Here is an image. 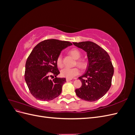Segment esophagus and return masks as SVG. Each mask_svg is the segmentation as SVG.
Returning <instances> with one entry per match:
<instances>
[{"label": "esophagus", "mask_w": 135, "mask_h": 135, "mask_svg": "<svg viewBox=\"0 0 135 135\" xmlns=\"http://www.w3.org/2000/svg\"><path fill=\"white\" fill-rule=\"evenodd\" d=\"M72 79H69V78H66V81H70V80H71Z\"/></svg>", "instance_id": "34e87169"}]
</instances>
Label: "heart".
<instances>
[{
  "label": "heart",
  "instance_id": "b5f03b06",
  "mask_svg": "<svg viewBox=\"0 0 135 135\" xmlns=\"http://www.w3.org/2000/svg\"><path fill=\"white\" fill-rule=\"evenodd\" d=\"M73 58L75 60H77L76 61V65L82 70H84L87 67V62L84 60H79L81 57V52L76 48H73L69 52ZM56 63L57 66L59 68L62 66V56L61 54L57 56V58L56 60ZM79 70L78 68H65L61 70L60 74L61 75L65 77L66 78L72 79L76 75L79 74Z\"/></svg>",
  "mask_w": 135,
  "mask_h": 135
}]
</instances>
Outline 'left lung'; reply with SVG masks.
<instances>
[{
  "label": "left lung",
  "instance_id": "8db88e82",
  "mask_svg": "<svg viewBox=\"0 0 135 135\" xmlns=\"http://www.w3.org/2000/svg\"><path fill=\"white\" fill-rule=\"evenodd\" d=\"M73 43L86 52L88 57L86 70L78 78L81 86L75 89L76 95L87 101L99 100L107 93L112 85L114 68L110 56L104 49L93 42Z\"/></svg>",
  "mask_w": 135,
  "mask_h": 135
}]
</instances>
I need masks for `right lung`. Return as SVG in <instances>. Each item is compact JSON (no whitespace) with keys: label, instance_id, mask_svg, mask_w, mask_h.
<instances>
[{"label":"right lung","instance_id":"obj_1","mask_svg":"<svg viewBox=\"0 0 135 135\" xmlns=\"http://www.w3.org/2000/svg\"><path fill=\"white\" fill-rule=\"evenodd\" d=\"M71 45L70 42L52 39L40 42L33 48L26 62L25 79L35 99L50 101L60 95L66 81L65 78L57 77L60 71L56 60L64 49ZM50 72L55 76L52 81Z\"/></svg>","mask_w":135,"mask_h":135}]
</instances>
